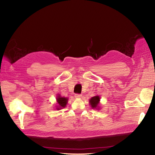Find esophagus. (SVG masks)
I'll use <instances>...</instances> for the list:
<instances>
[{"label": "esophagus", "mask_w": 155, "mask_h": 155, "mask_svg": "<svg viewBox=\"0 0 155 155\" xmlns=\"http://www.w3.org/2000/svg\"><path fill=\"white\" fill-rule=\"evenodd\" d=\"M81 97H82V95L79 94H75V97L76 98H80Z\"/></svg>", "instance_id": "1"}]
</instances>
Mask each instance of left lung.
<instances>
[{
	"label": "left lung",
	"mask_w": 155,
	"mask_h": 155,
	"mask_svg": "<svg viewBox=\"0 0 155 155\" xmlns=\"http://www.w3.org/2000/svg\"><path fill=\"white\" fill-rule=\"evenodd\" d=\"M100 97L99 96H96L91 97V99L89 100V103H90V105L92 107V109H98V105L100 104ZM100 109V108H99Z\"/></svg>",
	"instance_id": "left-lung-1"
}]
</instances>
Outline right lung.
Returning <instances> with one entry per match:
<instances>
[{
    "mask_svg": "<svg viewBox=\"0 0 155 155\" xmlns=\"http://www.w3.org/2000/svg\"><path fill=\"white\" fill-rule=\"evenodd\" d=\"M57 98V102H58V106H56V109L57 110H60L62 108H64L66 107L67 102H68V98L67 97H61L59 94Z\"/></svg>",
    "mask_w": 155,
    "mask_h": 155,
    "instance_id": "add662e5",
    "label": "right lung"
}]
</instances>
